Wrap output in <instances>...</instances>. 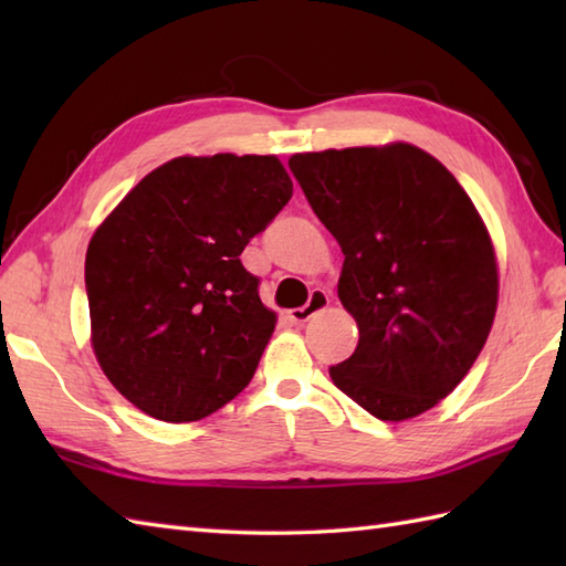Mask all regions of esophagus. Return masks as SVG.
I'll list each match as a JSON object with an SVG mask.
<instances>
[{"mask_svg":"<svg viewBox=\"0 0 566 566\" xmlns=\"http://www.w3.org/2000/svg\"><path fill=\"white\" fill-rule=\"evenodd\" d=\"M328 304H331V296L323 292V290H314V292H311V296H308L306 306L290 311V321L292 323H306L308 318H314L318 311H323Z\"/></svg>","mask_w":566,"mask_h":566,"instance_id":"34e87169","label":"esophagus"}]
</instances>
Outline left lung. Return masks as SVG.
I'll return each mask as SVG.
<instances>
[{
    "mask_svg": "<svg viewBox=\"0 0 566 566\" xmlns=\"http://www.w3.org/2000/svg\"><path fill=\"white\" fill-rule=\"evenodd\" d=\"M290 170L345 255L338 296L359 340L333 384L379 420L420 416L467 377L496 316L482 216L408 143L298 153Z\"/></svg>",
    "mask_w": 566,
    "mask_h": 566,
    "instance_id": "1",
    "label": "left lung"
}]
</instances>
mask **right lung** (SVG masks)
Returning <instances> with one entry per match:
<instances>
[{"mask_svg": "<svg viewBox=\"0 0 566 566\" xmlns=\"http://www.w3.org/2000/svg\"><path fill=\"white\" fill-rule=\"evenodd\" d=\"M292 199L274 155L175 158L146 175L84 260L92 345L126 399L165 423L243 391L274 331L240 252Z\"/></svg>", "mask_w": 566, "mask_h": 566, "instance_id": "1", "label": "right lung"}]
</instances>
